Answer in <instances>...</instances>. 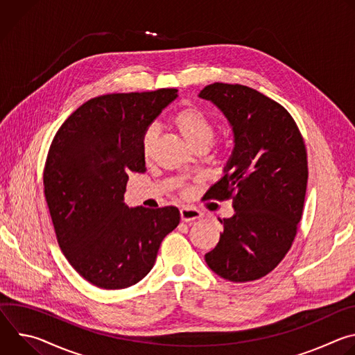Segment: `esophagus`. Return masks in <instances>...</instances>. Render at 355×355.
<instances>
[{"mask_svg":"<svg viewBox=\"0 0 355 355\" xmlns=\"http://www.w3.org/2000/svg\"><path fill=\"white\" fill-rule=\"evenodd\" d=\"M180 215H181V220L184 222H193L202 216V214L193 208H181Z\"/></svg>","mask_w":355,"mask_h":355,"instance_id":"obj_1","label":"esophagus"}]
</instances>
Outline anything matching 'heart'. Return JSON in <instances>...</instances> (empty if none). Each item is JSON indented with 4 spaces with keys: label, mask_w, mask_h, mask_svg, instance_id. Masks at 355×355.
<instances>
[{
    "label": "heart",
    "mask_w": 355,
    "mask_h": 355,
    "mask_svg": "<svg viewBox=\"0 0 355 355\" xmlns=\"http://www.w3.org/2000/svg\"><path fill=\"white\" fill-rule=\"evenodd\" d=\"M171 122L193 150L199 147L209 148L216 135L215 122L204 111L196 107H187L180 110L173 116ZM157 139L159 129L156 126H150L144 130L140 144L141 155L146 160L153 156Z\"/></svg>",
    "instance_id": "1"
}]
</instances>
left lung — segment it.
<instances>
[{"instance_id": "8db88e82", "label": "left lung", "mask_w": 355, "mask_h": 355, "mask_svg": "<svg viewBox=\"0 0 355 355\" xmlns=\"http://www.w3.org/2000/svg\"><path fill=\"white\" fill-rule=\"evenodd\" d=\"M227 119L233 151L212 198H232L234 215L207 252L208 267L233 282L260 279L285 257L302 218L308 157L289 112L264 94L215 83L199 92Z\"/></svg>"}]
</instances>
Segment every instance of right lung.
Here are the masks:
<instances>
[{
    "mask_svg": "<svg viewBox=\"0 0 355 355\" xmlns=\"http://www.w3.org/2000/svg\"><path fill=\"white\" fill-rule=\"evenodd\" d=\"M178 96L175 88L92 98L60 126L43 173L44 196L63 254L103 289L137 284L180 223L174 207L125 204L130 173H144L141 136Z\"/></svg>",
    "mask_w": 355,
    "mask_h": 355,
    "instance_id": "add662e5",
    "label": "right lung"
}]
</instances>
